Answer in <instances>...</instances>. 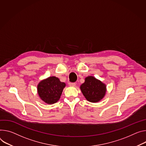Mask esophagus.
Here are the masks:
<instances>
[{
  "label": "esophagus",
  "instance_id": "esophagus-1",
  "mask_svg": "<svg viewBox=\"0 0 146 146\" xmlns=\"http://www.w3.org/2000/svg\"><path fill=\"white\" fill-rule=\"evenodd\" d=\"M69 86L70 87H74L76 86V83H69Z\"/></svg>",
  "mask_w": 146,
  "mask_h": 146
}]
</instances>
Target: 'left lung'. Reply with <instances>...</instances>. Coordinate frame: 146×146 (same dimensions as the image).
<instances>
[{
	"label": "left lung",
	"instance_id": "left-lung-1",
	"mask_svg": "<svg viewBox=\"0 0 146 146\" xmlns=\"http://www.w3.org/2000/svg\"><path fill=\"white\" fill-rule=\"evenodd\" d=\"M83 94L88 101L97 102L103 98L106 92V86L92 76L85 78V82L80 86Z\"/></svg>",
	"mask_w": 146,
	"mask_h": 146
}]
</instances>
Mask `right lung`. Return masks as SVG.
Masks as SVG:
<instances>
[{
    "label": "right lung",
    "instance_id": "add662e5",
    "mask_svg": "<svg viewBox=\"0 0 146 146\" xmlns=\"http://www.w3.org/2000/svg\"><path fill=\"white\" fill-rule=\"evenodd\" d=\"M66 84L61 82L56 77H49L41 81L38 85L39 96L45 102L52 104L60 98Z\"/></svg>",
    "mask_w": 146,
    "mask_h": 146
}]
</instances>
